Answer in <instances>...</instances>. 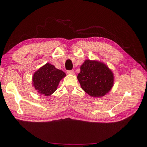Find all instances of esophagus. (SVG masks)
<instances>
[{"label":"esophagus","mask_w":147,"mask_h":147,"mask_svg":"<svg viewBox=\"0 0 147 147\" xmlns=\"http://www.w3.org/2000/svg\"><path fill=\"white\" fill-rule=\"evenodd\" d=\"M67 74L70 75H74L75 74V72L74 70H68L67 71Z\"/></svg>","instance_id":"1"}]
</instances>
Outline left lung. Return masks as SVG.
I'll list each match as a JSON object with an SVG mask.
<instances>
[{
	"label": "left lung",
	"instance_id": "8db88e82",
	"mask_svg": "<svg viewBox=\"0 0 147 147\" xmlns=\"http://www.w3.org/2000/svg\"><path fill=\"white\" fill-rule=\"evenodd\" d=\"M84 91L90 96L99 97L105 96L113 86V74L107 66L100 61L87 59L80 67L77 76Z\"/></svg>",
	"mask_w": 147,
	"mask_h": 147
}]
</instances>
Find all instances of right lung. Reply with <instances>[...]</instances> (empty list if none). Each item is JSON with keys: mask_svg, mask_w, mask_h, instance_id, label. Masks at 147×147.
I'll return each instance as SVG.
<instances>
[{"mask_svg": "<svg viewBox=\"0 0 147 147\" xmlns=\"http://www.w3.org/2000/svg\"><path fill=\"white\" fill-rule=\"evenodd\" d=\"M65 75L63 70L47 63L33 75L32 85L39 94L50 96L57 90L60 81Z\"/></svg>", "mask_w": 147, "mask_h": 147, "instance_id": "add662e5", "label": "right lung"}]
</instances>
